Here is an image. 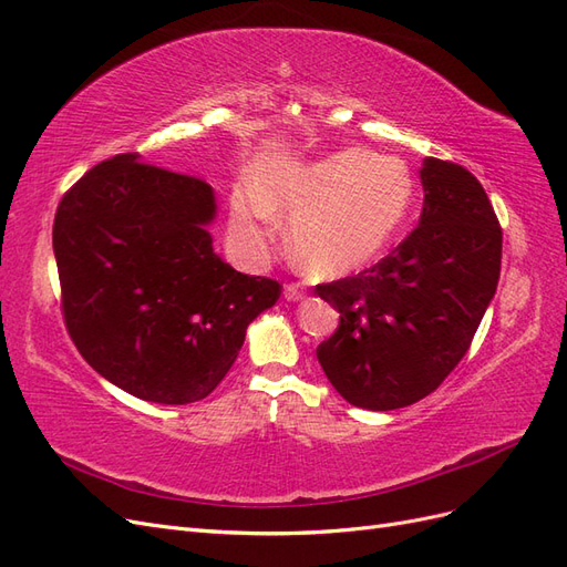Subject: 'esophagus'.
Listing matches in <instances>:
<instances>
[{"label": "esophagus", "instance_id": "1", "mask_svg": "<svg viewBox=\"0 0 567 567\" xmlns=\"http://www.w3.org/2000/svg\"><path fill=\"white\" fill-rule=\"evenodd\" d=\"M284 296H286L288 300H300V298H302V290H300L298 284H288V286L284 288Z\"/></svg>", "mask_w": 567, "mask_h": 567}]
</instances>
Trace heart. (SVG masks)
Wrapping results in <instances>:
<instances>
[{
	"label": "heart",
	"instance_id": "obj_1",
	"mask_svg": "<svg viewBox=\"0 0 567 567\" xmlns=\"http://www.w3.org/2000/svg\"><path fill=\"white\" fill-rule=\"evenodd\" d=\"M414 182L392 156L348 148L317 163L277 161L257 169L250 194L231 200V236L244 255L260 260L274 217H290L288 250L315 277H346L394 244L404 229Z\"/></svg>",
	"mask_w": 567,
	"mask_h": 567
}]
</instances>
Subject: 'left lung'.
I'll list each match as a JSON object with an SVG mask.
<instances>
[{
  "label": "left lung",
  "instance_id": "8db88e82",
  "mask_svg": "<svg viewBox=\"0 0 567 567\" xmlns=\"http://www.w3.org/2000/svg\"><path fill=\"white\" fill-rule=\"evenodd\" d=\"M419 227L381 262L315 293L340 312L317 348L350 404L392 411L427 398L456 369L496 293L502 227L466 167L425 158Z\"/></svg>",
  "mask_w": 567,
  "mask_h": 567
}]
</instances>
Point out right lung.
<instances>
[{
  "mask_svg": "<svg viewBox=\"0 0 567 567\" xmlns=\"http://www.w3.org/2000/svg\"><path fill=\"white\" fill-rule=\"evenodd\" d=\"M215 194L198 177L120 153L59 203L61 312L96 373L156 404L198 402L219 385L248 323L281 284L213 252Z\"/></svg>",
  "mask_w": 567,
  "mask_h": 567,
  "instance_id": "obj_1",
  "label": "right lung"
}]
</instances>
